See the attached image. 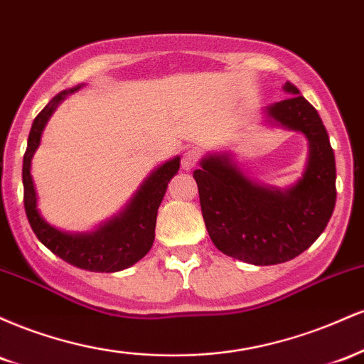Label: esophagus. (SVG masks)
<instances>
[{
  "label": "esophagus",
  "instance_id": "1",
  "mask_svg": "<svg viewBox=\"0 0 364 364\" xmlns=\"http://www.w3.org/2000/svg\"><path fill=\"white\" fill-rule=\"evenodd\" d=\"M200 157H202V154H200L198 149H190V150H186V152L183 154V157H181V168L185 169V171L193 169L195 166L198 164Z\"/></svg>",
  "mask_w": 364,
  "mask_h": 364
}]
</instances>
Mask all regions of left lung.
<instances>
[{
  "label": "left lung",
  "instance_id": "obj_1",
  "mask_svg": "<svg viewBox=\"0 0 364 364\" xmlns=\"http://www.w3.org/2000/svg\"><path fill=\"white\" fill-rule=\"evenodd\" d=\"M284 90L292 95L267 107V114L310 141L306 169L294 186L279 191L257 185L228 156L205 157L193 173L210 240L224 255L253 265L301 255L323 232L336 207V157L327 129L292 83H284Z\"/></svg>",
  "mask_w": 364,
  "mask_h": 364
}]
</instances>
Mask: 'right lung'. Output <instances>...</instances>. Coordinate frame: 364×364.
Segmentation results:
<instances>
[{
	"label": "right lung",
	"mask_w": 364,
	"mask_h": 364,
	"mask_svg": "<svg viewBox=\"0 0 364 364\" xmlns=\"http://www.w3.org/2000/svg\"><path fill=\"white\" fill-rule=\"evenodd\" d=\"M66 94L68 92H61L49 101L48 106L36 116L31 133H28L22 168L25 214L37 240L54 255H58L61 260L78 269L90 270V272H118L139 262L152 248L154 237H156L157 208L164 198L171 178L178 173L179 157H174L173 161H168L154 171L133 196L128 207L95 232L73 236L58 231L46 223L37 210L36 188L31 176V161L36 149L39 147L41 133L46 123Z\"/></svg>",
	"instance_id": "1"
}]
</instances>
